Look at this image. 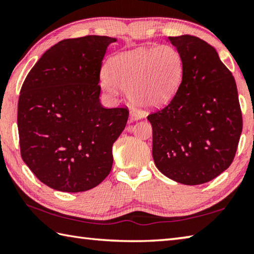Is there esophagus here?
Segmentation results:
<instances>
[{
    "label": "esophagus",
    "instance_id": "34e87169",
    "mask_svg": "<svg viewBox=\"0 0 254 254\" xmlns=\"http://www.w3.org/2000/svg\"><path fill=\"white\" fill-rule=\"evenodd\" d=\"M142 118V114L140 113V112H136V111H132L130 113V122L133 121H136V120H140Z\"/></svg>",
    "mask_w": 254,
    "mask_h": 254
}]
</instances>
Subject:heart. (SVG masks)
<instances>
[{"label":"heart","instance_id":"b5f03b06","mask_svg":"<svg viewBox=\"0 0 254 254\" xmlns=\"http://www.w3.org/2000/svg\"><path fill=\"white\" fill-rule=\"evenodd\" d=\"M184 60L173 46L141 47L112 57L105 67V86L126 89L133 104L153 109L173 100L183 79Z\"/></svg>","mask_w":254,"mask_h":254}]
</instances>
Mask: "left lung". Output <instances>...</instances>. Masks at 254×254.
<instances>
[{"instance_id": "8db88e82", "label": "left lung", "mask_w": 254, "mask_h": 254, "mask_svg": "<svg viewBox=\"0 0 254 254\" xmlns=\"http://www.w3.org/2000/svg\"><path fill=\"white\" fill-rule=\"evenodd\" d=\"M184 60L178 91L161 111L148 115L152 157L167 177L200 185L231 166L242 132V113L232 72L215 48L199 38L169 37Z\"/></svg>"}]
</instances>
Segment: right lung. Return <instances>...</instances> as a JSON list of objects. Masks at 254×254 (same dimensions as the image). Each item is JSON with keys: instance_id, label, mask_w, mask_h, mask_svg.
<instances>
[{"instance_id": "right-lung-1", "label": "right lung", "mask_w": 254, "mask_h": 254, "mask_svg": "<svg viewBox=\"0 0 254 254\" xmlns=\"http://www.w3.org/2000/svg\"><path fill=\"white\" fill-rule=\"evenodd\" d=\"M115 38L65 39L41 56L18 103L21 157L34 176L59 191L100 185L112 169V147L127 126V107L100 102V72Z\"/></svg>"}]
</instances>
